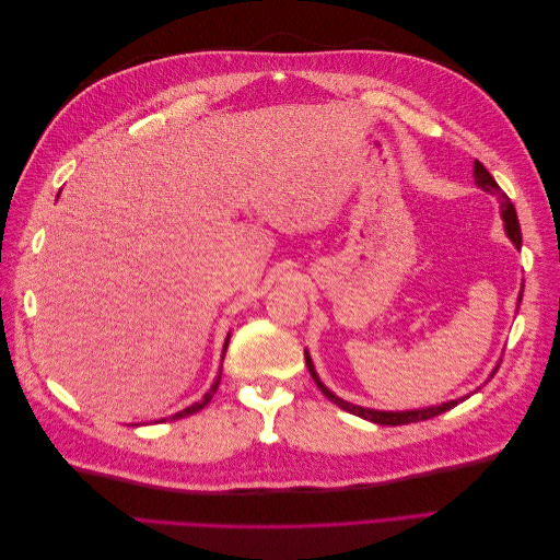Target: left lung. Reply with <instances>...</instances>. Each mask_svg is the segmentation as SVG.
<instances>
[{
  "label": "left lung",
  "instance_id": "left-lung-1",
  "mask_svg": "<svg viewBox=\"0 0 560 560\" xmlns=\"http://www.w3.org/2000/svg\"><path fill=\"white\" fill-rule=\"evenodd\" d=\"M474 179H477V184L481 186L483 191L498 196L502 219H504V231H506V235H510V241L521 249V226H518V217H516V210L512 206V200L506 198V194L500 189L498 182L493 179V175H490L486 167H483V163H479V161H474ZM518 301H521V296H518ZM306 366L311 371L315 385L322 389V395H325L329 401H334L336 406H341V409L348 411V413H354V416H360V418L371 420V422H378V425H409V422L428 420V418H434L439 413L453 409V406H457V404L465 399V397L463 399H453V401H446L442 406H428V409H416V411H374V409H364V406H354V404H350V401H346L341 397H336L331 389L325 383H322L319 376L315 374V366H313V360H311L308 352H306ZM495 371H493V376H495Z\"/></svg>",
  "mask_w": 560,
  "mask_h": 560
}]
</instances>
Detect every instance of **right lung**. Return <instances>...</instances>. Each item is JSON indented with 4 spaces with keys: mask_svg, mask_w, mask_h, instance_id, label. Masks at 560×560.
Instances as JSON below:
<instances>
[{
    "mask_svg": "<svg viewBox=\"0 0 560 560\" xmlns=\"http://www.w3.org/2000/svg\"><path fill=\"white\" fill-rule=\"evenodd\" d=\"M226 346H229V336H226V343H224V352H226ZM219 381H222V371H219V376H217V381L212 383V387L208 389L206 395H202V399L200 401H196V404H191V406H186L184 411H179V413H175V416H171V420H177V418H186V416H194V413H198L202 406H208L210 404V399L214 397V393H217V387H219ZM165 420V418H163Z\"/></svg>",
    "mask_w": 560,
    "mask_h": 560,
    "instance_id": "1",
    "label": "right lung"
}]
</instances>
